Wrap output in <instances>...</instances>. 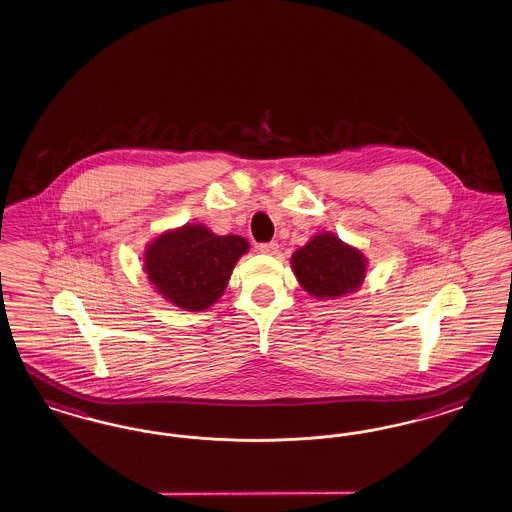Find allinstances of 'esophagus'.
<instances>
[{
    "label": "esophagus",
    "instance_id": "34e87169",
    "mask_svg": "<svg viewBox=\"0 0 512 512\" xmlns=\"http://www.w3.org/2000/svg\"><path fill=\"white\" fill-rule=\"evenodd\" d=\"M257 249L265 255H276L278 253V244L276 242H267V244L257 245Z\"/></svg>",
    "mask_w": 512,
    "mask_h": 512
}]
</instances>
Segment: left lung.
<instances>
[{"label":"left lung","mask_w":512,"mask_h":512,"mask_svg":"<svg viewBox=\"0 0 512 512\" xmlns=\"http://www.w3.org/2000/svg\"><path fill=\"white\" fill-rule=\"evenodd\" d=\"M292 267L307 292L332 299L363 284L366 261L361 251L343 244L338 236L320 234L293 253Z\"/></svg>","instance_id":"8db88e82"}]
</instances>
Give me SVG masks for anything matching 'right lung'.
I'll return each mask as SVG.
<instances>
[{"label": "right lung", "mask_w": 512, "mask_h": 512, "mask_svg": "<svg viewBox=\"0 0 512 512\" xmlns=\"http://www.w3.org/2000/svg\"><path fill=\"white\" fill-rule=\"evenodd\" d=\"M249 249L240 236H217L201 224L165 232L146 251L157 292L186 311H203L226 290L236 261Z\"/></svg>", "instance_id": "1"}]
</instances>
